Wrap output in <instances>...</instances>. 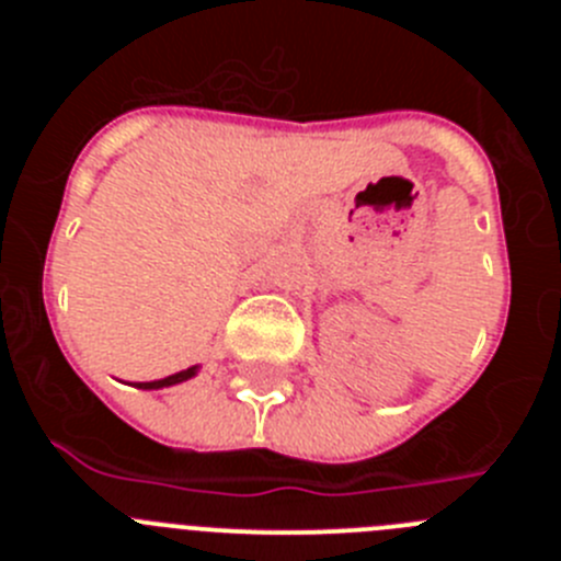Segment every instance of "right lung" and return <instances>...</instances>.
I'll return each mask as SVG.
<instances>
[{
  "label": "right lung",
  "mask_w": 561,
  "mask_h": 561,
  "mask_svg": "<svg viewBox=\"0 0 561 561\" xmlns=\"http://www.w3.org/2000/svg\"><path fill=\"white\" fill-rule=\"evenodd\" d=\"M196 370H199V365H193V368L180 370V374H173V376H165V379H157V381H134V388H140V390L171 388V385H180V381H187V379H191V376H196Z\"/></svg>",
  "instance_id": "obj_1"
}]
</instances>
